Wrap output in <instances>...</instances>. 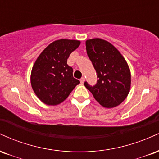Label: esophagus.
I'll list each match as a JSON object with an SVG mask.
<instances>
[{"instance_id": "34e87169", "label": "esophagus", "mask_w": 159, "mask_h": 159, "mask_svg": "<svg viewBox=\"0 0 159 159\" xmlns=\"http://www.w3.org/2000/svg\"><path fill=\"white\" fill-rule=\"evenodd\" d=\"M80 81H81V84H84V82L85 81V78H84V77H82L81 79H80Z\"/></svg>"}]
</instances>
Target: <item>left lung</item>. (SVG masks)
Returning <instances> with one entry per match:
<instances>
[{
  "mask_svg": "<svg viewBox=\"0 0 159 159\" xmlns=\"http://www.w3.org/2000/svg\"><path fill=\"white\" fill-rule=\"evenodd\" d=\"M86 50L98 78L93 87L84 82L86 88L102 106L120 105L131 87L130 69L125 58L111 43L99 38L87 39Z\"/></svg>",
  "mask_w": 159,
  "mask_h": 159,
  "instance_id": "1",
  "label": "left lung"
}]
</instances>
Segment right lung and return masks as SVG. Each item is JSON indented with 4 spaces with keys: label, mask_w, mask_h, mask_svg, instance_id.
Wrapping results in <instances>:
<instances>
[{
    "label": "right lung",
    "mask_w": 159,
    "mask_h": 159,
    "mask_svg": "<svg viewBox=\"0 0 159 159\" xmlns=\"http://www.w3.org/2000/svg\"><path fill=\"white\" fill-rule=\"evenodd\" d=\"M79 40L61 39L49 44L33 66L30 83L38 98L48 105H59L80 81L73 78L67 59L79 46Z\"/></svg>",
    "instance_id": "add662e5"
}]
</instances>
